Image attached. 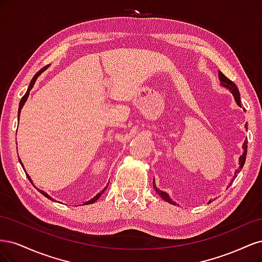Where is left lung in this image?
I'll return each mask as SVG.
<instances>
[{"instance_id":"8db88e82","label":"left lung","mask_w":262,"mask_h":262,"mask_svg":"<svg viewBox=\"0 0 262 262\" xmlns=\"http://www.w3.org/2000/svg\"><path fill=\"white\" fill-rule=\"evenodd\" d=\"M219 78H220V81H221V85L223 86V87H226V89L234 95V98H235V100H236V102H237V105H238V106L241 107V95H239V91H238V89H237L236 84L233 83L231 80H229V78H227L222 72H219ZM245 128H247V124L245 125ZM247 143H248V141L246 140V141L244 142V144H243L244 153H243V155H241V157H239V168L235 171V176H234L232 182H233L234 179L237 177V175H238V172L241 171V169L244 167V164H245V161H246V155H247ZM232 182H231V184H232ZM153 187H154V189H155V191H156L158 194H160V196L162 198L163 200H165L166 202H169V203H171V204H176L175 202L171 201V199H170L169 195H168L167 193L162 191V190H160V189H158V188L155 186V181H154V180H153ZM210 202H211V200L209 201V203H210Z\"/></svg>"}]
</instances>
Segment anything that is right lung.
Instances as JSON below:
<instances>
[{
	"label": "right lung",
	"mask_w": 262,
	"mask_h": 262,
	"mask_svg": "<svg viewBox=\"0 0 262 262\" xmlns=\"http://www.w3.org/2000/svg\"><path fill=\"white\" fill-rule=\"evenodd\" d=\"M49 66H47V67H45V68H42L40 71H39V72L38 73H36L35 74V76L33 77V80H31L30 81V84H29V86H28V90H27V92H26V94L25 95H24V96L21 97V100L19 101V108H18V120H19V116H20V110H21V108H23V106H24V104H25V102H26V100H27V98H28V95H29V92L31 91V89H33V87H34V85H35V82H36V80H37V78H38V76L39 75H40L41 74V72H43V71L47 69V68H48ZM19 163L21 164V161L19 160ZM21 166H23V164H21ZM23 168H24V166H23ZM24 170H25V169H24ZM26 176L28 177V179L30 180V182H31V184H33V181H31V179H30V177L28 176V173H26ZM109 185V184H108ZM108 185L104 188V189H102L101 190V191L98 193V194H96V195H95L94 198H93V199H91L90 201H86L84 204L86 205V204H91V203H94L95 201H97L98 199H99V198H100V195L102 194V193H104L105 192V190L107 189V187H108ZM39 190V192H40L41 194H43L46 198H48V199H50V200H52V198L50 196V195H48V194H47L45 191H42V190H40V189H38Z\"/></svg>",
	"instance_id": "right-lung-1"
}]
</instances>
